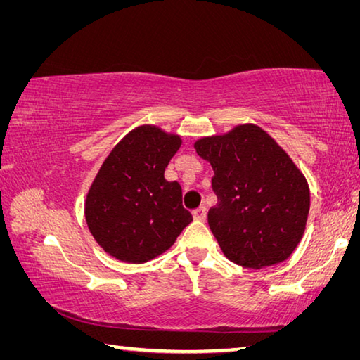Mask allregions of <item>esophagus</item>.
Here are the masks:
<instances>
[{
	"label": "esophagus",
	"mask_w": 360,
	"mask_h": 360,
	"mask_svg": "<svg viewBox=\"0 0 360 360\" xmlns=\"http://www.w3.org/2000/svg\"><path fill=\"white\" fill-rule=\"evenodd\" d=\"M193 217L197 219V221H206V217H208V208L206 206H200L198 210L193 211Z\"/></svg>",
	"instance_id": "obj_1"
}]
</instances>
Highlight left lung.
<instances>
[{"label":"left lung","mask_w":360,"mask_h":360,"mask_svg":"<svg viewBox=\"0 0 360 360\" xmlns=\"http://www.w3.org/2000/svg\"><path fill=\"white\" fill-rule=\"evenodd\" d=\"M193 146L214 169L208 224L225 257L252 270L289 259L307 229L309 187L288 152L255 124Z\"/></svg>","instance_id":"obj_1"}]
</instances>
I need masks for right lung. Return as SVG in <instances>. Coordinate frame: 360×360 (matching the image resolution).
Listing matches in <instances>:
<instances>
[{
  "label": "right lung",
  "instance_id": "1",
  "mask_svg": "<svg viewBox=\"0 0 360 360\" xmlns=\"http://www.w3.org/2000/svg\"><path fill=\"white\" fill-rule=\"evenodd\" d=\"M182 139L157 125H139L105 158L85 198V221L105 252L144 264L168 251L192 214L178 181L165 168Z\"/></svg>",
  "mask_w": 360,
  "mask_h": 360
}]
</instances>
